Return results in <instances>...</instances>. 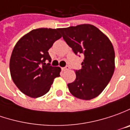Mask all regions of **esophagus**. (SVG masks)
<instances>
[{"label": "esophagus", "instance_id": "esophagus-1", "mask_svg": "<svg viewBox=\"0 0 130 130\" xmlns=\"http://www.w3.org/2000/svg\"><path fill=\"white\" fill-rule=\"evenodd\" d=\"M62 70L63 71L68 70H69V67H68V66H65V67H64V68H62Z\"/></svg>", "mask_w": 130, "mask_h": 130}]
</instances>
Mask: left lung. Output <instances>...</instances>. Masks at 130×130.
I'll use <instances>...</instances> for the list:
<instances>
[{"mask_svg":"<svg viewBox=\"0 0 130 130\" xmlns=\"http://www.w3.org/2000/svg\"><path fill=\"white\" fill-rule=\"evenodd\" d=\"M60 31L74 53L84 55L82 68L75 70L76 78L68 84L70 92L80 99L96 98L109 83L114 73L115 54L112 44L105 34L91 24Z\"/></svg>","mask_w":130,"mask_h":130,"instance_id":"1","label":"left lung"}]
</instances>
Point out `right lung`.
Listing matches in <instances>:
<instances>
[{
  "label": "right lung",
  "mask_w": 130,
  "mask_h": 130,
  "mask_svg": "<svg viewBox=\"0 0 130 130\" xmlns=\"http://www.w3.org/2000/svg\"><path fill=\"white\" fill-rule=\"evenodd\" d=\"M60 29H34L18 41L12 52L10 72L12 80L23 93L38 98L50 91L60 68L52 67L48 50L61 38Z\"/></svg>",
  "instance_id": "1"
}]
</instances>
